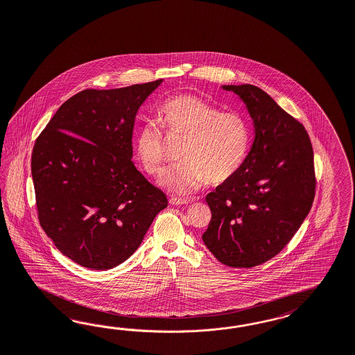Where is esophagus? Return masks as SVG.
Wrapping results in <instances>:
<instances>
[{"label":"esophagus","mask_w":355,"mask_h":355,"mask_svg":"<svg viewBox=\"0 0 355 355\" xmlns=\"http://www.w3.org/2000/svg\"><path fill=\"white\" fill-rule=\"evenodd\" d=\"M169 203L172 205H186L191 203V200H189V199H180V198H171Z\"/></svg>","instance_id":"esophagus-1"}]
</instances>
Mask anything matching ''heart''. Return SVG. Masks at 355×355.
Wrapping results in <instances>:
<instances>
[{"label": "heart", "mask_w": 355, "mask_h": 355, "mask_svg": "<svg viewBox=\"0 0 355 355\" xmlns=\"http://www.w3.org/2000/svg\"><path fill=\"white\" fill-rule=\"evenodd\" d=\"M169 132L186 134L181 159L184 162L162 173L159 184L178 195L198 191L205 183L225 182L245 162L250 144L246 119L238 112L220 109L202 97L184 94L172 97L160 107ZM134 148L146 172H162V135L155 122H144L137 132Z\"/></svg>", "instance_id": "1"}]
</instances>
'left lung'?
I'll return each mask as SVG.
<instances>
[{
  "instance_id": "obj_1",
  "label": "left lung",
  "mask_w": 355,
  "mask_h": 355,
  "mask_svg": "<svg viewBox=\"0 0 355 355\" xmlns=\"http://www.w3.org/2000/svg\"><path fill=\"white\" fill-rule=\"evenodd\" d=\"M246 105L254 141L238 172L205 196L212 218L202 236L223 264L251 268L277 255L297 233L315 196L309 134L267 92L221 86Z\"/></svg>"
}]
</instances>
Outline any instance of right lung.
I'll list each match as a JSON object with an SVG mask.
<instances>
[{
    "mask_svg": "<svg viewBox=\"0 0 355 355\" xmlns=\"http://www.w3.org/2000/svg\"><path fill=\"white\" fill-rule=\"evenodd\" d=\"M162 83L85 89L58 107L36 139L31 172L40 225L85 268L128 260L168 207L131 162L137 113Z\"/></svg>",
    "mask_w": 355,
    "mask_h": 355,
    "instance_id": "obj_1",
    "label": "right lung"
}]
</instances>
